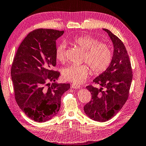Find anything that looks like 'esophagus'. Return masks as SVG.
I'll list each match as a JSON object with an SVG mask.
<instances>
[{
    "label": "esophagus",
    "instance_id": "34e87169",
    "mask_svg": "<svg viewBox=\"0 0 146 146\" xmlns=\"http://www.w3.org/2000/svg\"><path fill=\"white\" fill-rule=\"evenodd\" d=\"M71 87L73 89H80V86L79 85L76 84H72L71 85Z\"/></svg>",
    "mask_w": 146,
    "mask_h": 146
}]
</instances>
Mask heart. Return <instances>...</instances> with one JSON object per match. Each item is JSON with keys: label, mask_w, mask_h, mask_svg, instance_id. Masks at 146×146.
Returning <instances> with one entry per match:
<instances>
[{"label": "heart", "mask_w": 146, "mask_h": 146, "mask_svg": "<svg viewBox=\"0 0 146 146\" xmlns=\"http://www.w3.org/2000/svg\"><path fill=\"white\" fill-rule=\"evenodd\" d=\"M71 42L84 51L83 62L88 64L95 73H102L110 66L112 59V53L106 44L99 42L97 38L88 35L74 36ZM55 57L60 62L66 60V45L64 43L56 47ZM88 65L71 64L67 66L63 70L64 78L75 84L84 82L91 72Z\"/></svg>", "instance_id": "b5f03b06"}]
</instances>
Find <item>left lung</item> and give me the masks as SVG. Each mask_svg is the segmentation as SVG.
<instances>
[{
    "label": "left lung",
    "mask_w": 146,
    "mask_h": 146,
    "mask_svg": "<svg viewBox=\"0 0 146 146\" xmlns=\"http://www.w3.org/2000/svg\"><path fill=\"white\" fill-rule=\"evenodd\" d=\"M113 45V54L108 68L93 80L99 84L98 89L92 86L86 87L91 92L92 100L84 108L86 115L91 119L104 122L120 111L129 96L133 78L129 55L122 41L107 29ZM104 88L105 91H102Z\"/></svg>",
    "instance_id": "left-lung-1"
}]
</instances>
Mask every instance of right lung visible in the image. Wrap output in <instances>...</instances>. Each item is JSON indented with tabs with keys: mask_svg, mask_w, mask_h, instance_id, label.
I'll use <instances>...</instances> for the list:
<instances>
[{
	"mask_svg": "<svg viewBox=\"0 0 146 146\" xmlns=\"http://www.w3.org/2000/svg\"><path fill=\"white\" fill-rule=\"evenodd\" d=\"M64 31L38 29L29 33L19 46L11 76L17 104L28 117L44 122L57 114L63 94L70 84L56 82V40ZM52 82V83H51Z\"/></svg>",
	"mask_w": 146,
	"mask_h": 146,
	"instance_id": "right-lung-1",
	"label": "right lung"
}]
</instances>
